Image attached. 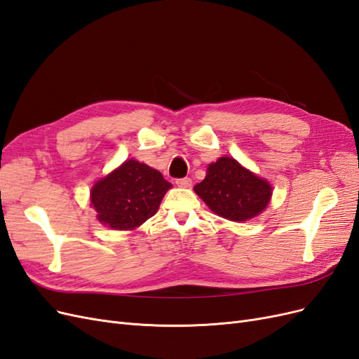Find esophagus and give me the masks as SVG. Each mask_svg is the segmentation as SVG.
Returning a JSON list of instances; mask_svg holds the SVG:
<instances>
[{"label":"esophagus","instance_id":"esophagus-1","mask_svg":"<svg viewBox=\"0 0 359 359\" xmlns=\"http://www.w3.org/2000/svg\"><path fill=\"white\" fill-rule=\"evenodd\" d=\"M176 184L180 188H189L192 184V180L189 177H182V179H177L176 180Z\"/></svg>","mask_w":359,"mask_h":359}]
</instances>
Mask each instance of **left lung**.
<instances>
[{"instance_id":"left-lung-1","label":"left lung","mask_w":359,"mask_h":359,"mask_svg":"<svg viewBox=\"0 0 359 359\" xmlns=\"http://www.w3.org/2000/svg\"><path fill=\"white\" fill-rule=\"evenodd\" d=\"M194 191L213 213L233 222L258 216L269 205L273 194L267 180L229 156L219 158L207 167L205 179L195 184Z\"/></svg>"}]
</instances>
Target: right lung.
I'll list each match as a JSON object with an SVG mask.
<instances>
[{
    "instance_id": "right-lung-1",
    "label": "right lung",
    "mask_w": 359,
    "mask_h": 359,
    "mask_svg": "<svg viewBox=\"0 0 359 359\" xmlns=\"http://www.w3.org/2000/svg\"><path fill=\"white\" fill-rule=\"evenodd\" d=\"M170 188L158 170L128 159L92 187L90 205L104 226L135 229L158 212Z\"/></svg>"
}]
</instances>
